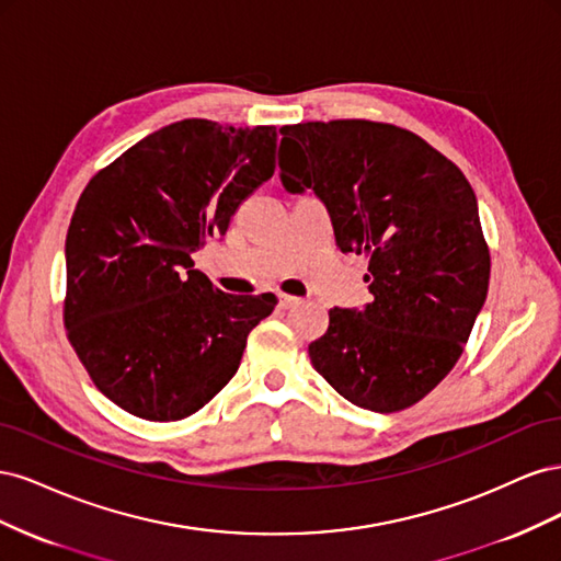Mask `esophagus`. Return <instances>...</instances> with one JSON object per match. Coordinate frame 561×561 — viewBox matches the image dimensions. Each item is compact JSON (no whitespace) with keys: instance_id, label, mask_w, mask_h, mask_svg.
<instances>
[{"instance_id":"esophagus-1","label":"esophagus","mask_w":561,"mask_h":561,"mask_svg":"<svg viewBox=\"0 0 561 561\" xmlns=\"http://www.w3.org/2000/svg\"><path fill=\"white\" fill-rule=\"evenodd\" d=\"M301 299L299 297H293V295H280V307L283 309H293V307H297Z\"/></svg>"}]
</instances>
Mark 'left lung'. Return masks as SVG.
Here are the masks:
<instances>
[{"label":"left lung","instance_id":"1","mask_svg":"<svg viewBox=\"0 0 561 561\" xmlns=\"http://www.w3.org/2000/svg\"><path fill=\"white\" fill-rule=\"evenodd\" d=\"M280 133L285 192L316 194L336 248L369 257L375 295L363 309H330L311 363L363 410H404L449 375L484 307L491 262L478 198L404 128L346 118Z\"/></svg>","mask_w":561,"mask_h":561}]
</instances>
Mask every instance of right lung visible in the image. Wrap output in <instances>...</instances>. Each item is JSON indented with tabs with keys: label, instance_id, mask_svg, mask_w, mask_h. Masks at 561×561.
Returning a JSON list of instances; mask_svg holds the SVG:
<instances>
[{
	"label": "right lung",
	"instance_id": "add662e5",
	"mask_svg": "<svg viewBox=\"0 0 561 561\" xmlns=\"http://www.w3.org/2000/svg\"><path fill=\"white\" fill-rule=\"evenodd\" d=\"M276 126L184 118L83 190L65 241V328L93 383L133 416L178 421L241 365L276 297L227 295L192 254L276 171Z\"/></svg>",
	"mask_w": 561,
	"mask_h": 561
}]
</instances>
